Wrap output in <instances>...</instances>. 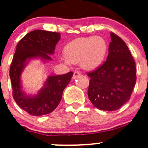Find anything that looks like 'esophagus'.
<instances>
[{
	"instance_id": "34e87169",
	"label": "esophagus",
	"mask_w": 148,
	"mask_h": 148,
	"mask_svg": "<svg viewBox=\"0 0 148 148\" xmlns=\"http://www.w3.org/2000/svg\"><path fill=\"white\" fill-rule=\"evenodd\" d=\"M79 75H80V72H79V71H75L74 72V74H73L72 79H75L77 78V77H78Z\"/></svg>"
}]
</instances>
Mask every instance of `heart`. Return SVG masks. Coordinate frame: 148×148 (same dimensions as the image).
Masks as SVG:
<instances>
[{
  "instance_id": "obj_1",
  "label": "heart",
  "mask_w": 148,
  "mask_h": 148,
  "mask_svg": "<svg viewBox=\"0 0 148 148\" xmlns=\"http://www.w3.org/2000/svg\"><path fill=\"white\" fill-rule=\"evenodd\" d=\"M107 51V42L102 37L77 38L64 48V62L67 64L79 63L84 69L92 70L101 65Z\"/></svg>"
}]
</instances>
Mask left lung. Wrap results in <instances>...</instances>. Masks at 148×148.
Instances as JSON below:
<instances>
[{
  "label": "left lung",
  "mask_w": 148,
  "mask_h": 148,
  "mask_svg": "<svg viewBox=\"0 0 148 148\" xmlns=\"http://www.w3.org/2000/svg\"><path fill=\"white\" fill-rule=\"evenodd\" d=\"M107 60L97 69L87 73L89 100L104 111L120 109L130 98L136 83L135 62L125 41L111 32Z\"/></svg>",
  "instance_id": "1"
}]
</instances>
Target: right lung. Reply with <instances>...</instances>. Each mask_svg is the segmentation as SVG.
Segmentation results:
<instances>
[{"label":"right lung","instance_id":"add662e5","mask_svg":"<svg viewBox=\"0 0 148 148\" xmlns=\"http://www.w3.org/2000/svg\"><path fill=\"white\" fill-rule=\"evenodd\" d=\"M60 37L59 33L35 30L23 37L16 46L9 72L13 97L16 104L31 115L38 117L52 112L60 103L64 89L73 76L72 71L62 75L49 76L44 87L34 96L27 95L21 89V76L28 61L35 58L52 60L50 55L54 53Z\"/></svg>","mask_w":148,"mask_h":148}]
</instances>
